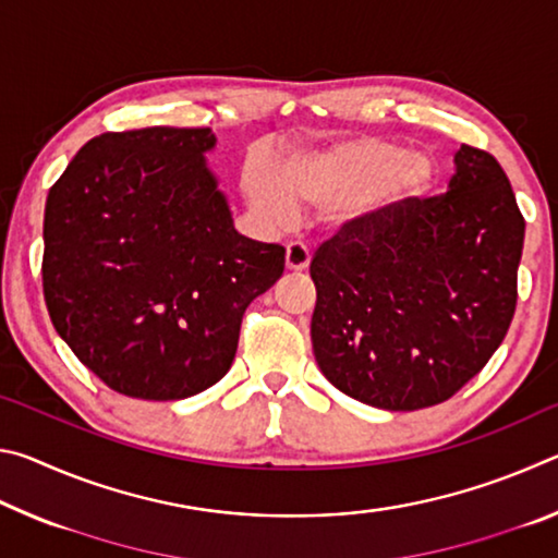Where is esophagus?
Wrapping results in <instances>:
<instances>
[{"label":"esophagus","mask_w":558,"mask_h":558,"mask_svg":"<svg viewBox=\"0 0 558 558\" xmlns=\"http://www.w3.org/2000/svg\"><path fill=\"white\" fill-rule=\"evenodd\" d=\"M310 266V251L302 243H288L286 248V268L305 270Z\"/></svg>","instance_id":"obj_1"}]
</instances>
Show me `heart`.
I'll use <instances>...</instances> for the list:
<instances>
[{"instance_id":"heart-1","label":"heart","mask_w":558,"mask_h":558,"mask_svg":"<svg viewBox=\"0 0 558 558\" xmlns=\"http://www.w3.org/2000/svg\"><path fill=\"white\" fill-rule=\"evenodd\" d=\"M391 177L362 199L339 209L342 221H376L386 206L399 196L418 194L430 179V162L423 155L384 140H352L325 149V153H302L290 157L278 174L253 165L245 174V194L253 209L276 226H290L298 219V209H329L342 204L376 174L393 165Z\"/></svg>"}]
</instances>
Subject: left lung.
<instances>
[{
    "label": "left lung",
    "mask_w": 558,
    "mask_h": 558,
    "mask_svg": "<svg viewBox=\"0 0 558 558\" xmlns=\"http://www.w3.org/2000/svg\"><path fill=\"white\" fill-rule=\"evenodd\" d=\"M522 245L505 169L468 145L446 194L344 223L310 263V335L327 381L386 411L448 401L502 344Z\"/></svg>",
    "instance_id": "8db88e82"
}]
</instances>
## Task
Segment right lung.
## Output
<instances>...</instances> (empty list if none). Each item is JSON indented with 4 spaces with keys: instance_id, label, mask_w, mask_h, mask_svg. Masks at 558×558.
I'll list each match as a JSON object with an SVG mask.
<instances>
[{
    "instance_id": "obj_1",
    "label": "right lung",
    "mask_w": 558,
    "mask_h": 558,
    "mask_svg": "<svg viewBox=\"0 0 558 558\" xmlns=\"http://www.w3.org/2000/svg\"><path fill=\"white\" fill-rule=\"evenodd\" d=\"M211 128L102 132L44 211V298L73 354L112 391L177 401L231 369L245 307L286 248L245 239L206 165Z\"/></svg>"
}]
</instances>
